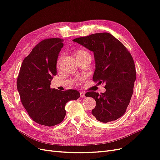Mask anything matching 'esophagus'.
<instances>
[{"instance_id":"esophagus-1","label":"esophagus","mask_w":160,"mask_h":160,"mask_svg":"<svg viewBox=\"0 0 160 160\" xmlns=\"http://www.w3.org/2000/svg\"><path fill=\"white\" fill-rule=\"evenodd\" d=\"M80 97H81V98H85V92H81V93H80Z\"/></svg>"}]
</instances>
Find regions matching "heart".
Instances as JSON below:
<instances>
[{
    "label": "heart",
    "mask_w": 160,
    "mask_h": 160,
    "mask_svg": "<svg viewBox=\"0 0 160 160\" xmlns=\"http://www.w3.org/2000/svg\"><path fill=\"white\" fill-rule=\"evenodd\" d=\"M87 55H89V53L87 51H84V50L79 49V50H77L76 51V58H77H77H79V57L85 56ZM59 62H60V59H59V61H58V64L59 63Z\"/></svg>",
    "instance_id": "1"
}]
</instances>
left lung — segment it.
Listing matches in <instances>:
<instances>
[{
	"label": "left lung",
	"mask_w": 160,
	"mask_h": 160,
	"mask_svg": "<svg viewBox=\"0 0 160 160\" xmlns=\"http://www.w3.org/2000/svg\"><path fill=\"white\" fill-rule=\"evenodd\" d=\"M72 41L93 52V80L105 84V92H88L96 101L92 115L99 122H112L125 113L133 92L136 71L133 58L122 42L108 32L92 34Z\"/></svg>",
	"instance_id": "8db88e82"
}]
</instances>
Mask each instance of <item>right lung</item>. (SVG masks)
Segmentation results:
<instances>
[{"instance_id": "1", "label": "right lung", "mask_w": 160, "mask_h": 160, "mask_svg": "<svg viewBox=\"0 0 160 160\" xmlns=\"http://www.w3.org/2000/svg\"><path fill=\"white\" fill-rule=\"evenodd\" d=\"M63 41L59 38L41 41L24 59L17 78V89L24 108L34 122L45 126L60 123L65 117L66 103L80 97L77 90L51 89Z\"/></svg>"}]
</instances>
